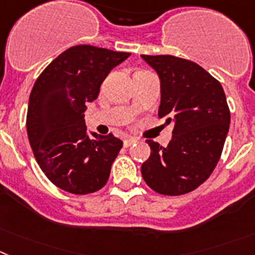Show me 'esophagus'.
Masks as SVG:
<instances>
[{"instance_id":"obj_1","label":"esophagus","mask_w":255,"mask_h":255,"mask_svg":"<svg viewBox=\"0 0 255 255\" xmlns=\"http://www.w3.org/2000/svg\"><path fill=\"white\" fill-rule=\"evenodd\" d=\"M136 141H137V140H136V138H134V137H127V138H126V140H124V142H123L124 147L131 146V145L134 144Z\"/></svg>"}]
</instances>
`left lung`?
Instances as JSON below:
<instances>
[{
	"label": "left lung",
	"mask_w": 255,
	"mask_h": 255,
	"mask_svg": "<svg viewBox=\"0 0 255 255\" xmlns=\"http://www.w3.org/2000/svg\"><path fill=\"white\" fill-rule=\"evenodd\" d=\"M158 72V117L174 124L166 147L146 140L150 157L141 166L145 183L159 194L180 196L197 189L217 167L231 113L217 79L188 59L174 55H141Z\"/></svg>",
	"instance_id": "1"
}]
</instances>
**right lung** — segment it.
<instances>
[{
    "label": "right lung",
    "instance_id": "1",
    "mask_svg": "<svg viewBox=\"0 0 255 255\" xmlns=\"http://www.w3.org/2000/svg\"><path fill=\"white\" fill-rule=\"evenodd\" d=\"M128 57L76 45L51 61L32 88L25 122L32 151L49 180L68 193H93L108 183L123 141L113 133L89 137L84 111L109 72Z\"/></svg>",
    "mask_w": 255,
    "mask_h": 255
}]
</instances>
